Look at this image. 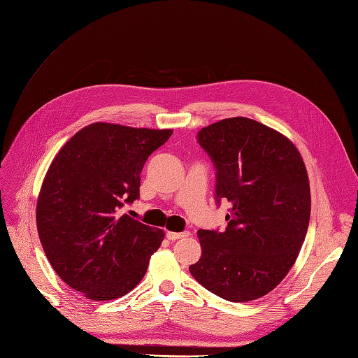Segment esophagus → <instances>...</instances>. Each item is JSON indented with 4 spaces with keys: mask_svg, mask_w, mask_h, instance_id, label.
Instances as JSON below:
<instances>
[{
    "mask_svg": "<svg viewBox=\"0 0 358 358\" xmlns=\"http://www.w3.org/2000/svg\"><path fill=\"white\" fill-rule=\"evenodd\" d=\"M189 233L188 231H183V233H175V231H167L166 237L169 241H179L182 237H187Z\"/></svg>",
    "mask_w": 358,
    "mask_h": 358,
    "instance_id": "esophagus-1",
    "label": "esophagus"
}]
</instances>
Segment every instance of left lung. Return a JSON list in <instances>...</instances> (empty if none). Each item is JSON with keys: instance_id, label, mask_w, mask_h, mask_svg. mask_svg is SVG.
Listing matches in <instances>:
<instances>
[{"instance_id": "left-lung-1", "label": "left lung", "mask_w": 358, "mask_h": 358, "mask_svg": "<svg viewBox=\"0 0 358 358\" xmlns=\"http://www.w3.org/2000/svg\"><path fill=\"white\" fill-rule=\"evenodd\" d=\"M197 138L216 169V201L231 209L224 231L199 230L201 257L189 272L229 301L263 297L287 276L305 242V162L288 137L243 116L204 127Z\"/></svg>"}]
</instances>
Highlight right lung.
Segmentation results:
<instances>
[{
  "label": "right lung",
  "instance_id": "1",
  "mask_svg": "<svg viewBox=\"0 0 358 358\" xmlns=\"http://www.w3.org/2000/svg\"><path fill=\"white\" fill-rule=\"evenodd\" d=\"M171 129L95 122L61 148L37 200V230L58 276L86 299L125 296L143 279L164 231L121 215Z\"/></svg>",
  "mask_w": 358,
  "mask_h": 358
}]
</instances>
